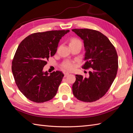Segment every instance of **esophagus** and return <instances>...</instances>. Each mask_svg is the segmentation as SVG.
<instances>
[{
	"label": "esophagus",
	"mask_w": 133,
	"mask_h": 133,
	"mask_svg": "<svg viewBox=\"0 0 133 133\" xmlns=\"http://www.w3.org/2000/svg\"><path fill=\"white\" fill-rule=\"evenodd\" d=\"M69 75V73H68V72H64V77H67V76Z\"/></svg>",
	"instance_id": "1"
}]
</instances>
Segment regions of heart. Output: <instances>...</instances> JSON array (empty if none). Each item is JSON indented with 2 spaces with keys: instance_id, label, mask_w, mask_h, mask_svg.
Returning <instances> with one entry per match:
<instances>
[{
  "instance_id": "heart-1",
  "label": "heart",
  "mask_w": 133,
  "mask_h": 133,
  "mask_svg": "<svg viewBox=\"0 0 133 133\" xmlns=\"http://www.w3.org/2000/svg\"><path fill=\"white\" fill-rule=\"evenodd\" d=\"M80 44L82 45L81 41L77 38H72L71 39L70 42V44ZM62 68L66 71H72L75 68V64L73 62L67 61L64 62L62 64Z\"/></svg>"
}]
</instances>
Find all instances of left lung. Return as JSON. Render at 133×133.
<instances>
[{"label":"left lung","instance_id":"1","mask_svg":"<svg viewBox=\"0 0 133 133\" xmlns=\"http://www.w3.org/2000/svg\"><path fill=\"white\" fill-rule=\"evenodd\" d=\"M72 31L83 41L86 62L82 68H91L89 77L75 75L73 94L78 100L92 102L105 95L116 77L117 53L107 36L99 31L88 29Z\"/></svg>","mask_w":133,"mask_h":133}]
</instances>
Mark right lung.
Instances as JSON below:
<instances>
[{"instance_id":"add662e5","label":"right lung","mask_w":133,"mask_h":133,"mask_svg":"<svg viewBox=\"0 0 133 133\" xmlns=\"http://www.w3.org/2000/svg\"><path fill=\"white\" fill-rule=\"evenodd\" d=\"M68 30L36 32L21 42L12 62V72L19 90L29 100L36 103L55 97L64 74L60 71L49 75L43 69L55 55L58 43Z\"/></svg>"}]
</instances>
